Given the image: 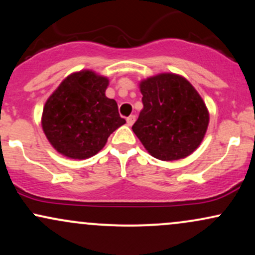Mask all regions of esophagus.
Instances as JSON below:
<instances>
[{
	"instance_id": "esophagus-1",
	"label": "esophagus",
	"mask_w": 255,
	"mask_h": 255,
	"mask_svg": "<svg viewBox=\"0 0 255 255\" xmlns=\"http://www.w3.org/2000/svg\"><path fill=\"white\" fill-rule=\"evenodd\" d=\"M135 120H136V116L135 115L128 116V118H127V125L128 126H131V125L134 124V122H135Z\"/></svg>"
}]
</instances>
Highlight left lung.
<instances>
[{
	"instance_id": "1",
	"label": "left lung",
	"mask_w": 255,
	"mask_h": 255,
	"mask_svg": "<svg viewBox=\"0 0 255 255\" xmlns=\"http://www.w3.org/2000/svg\"><path fill=\"white\" fill-rule=\"evenodd\" d=\"M140 91L144 108L131 129L148 153L177 160L197 150L209 126V111L191 83L163 73L142 80Z\"/></svg>"
}]
</instances>
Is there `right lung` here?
<instances>
[{
	"instance_id": "obj_1",
	"label": "right lung",
	"mask_w": 255,
	"mask_h": 255,
	"mask_svg": "<svg viewBox=\"0 0 255 255\" xmlns=\"http://www.w3.org/2000/svg\"><path fill=\"white\" fill-rule=\"evenodd\" d=\"M109 80L92 71L67 77L48 98L42 127L57 152L73 159L98 153L114 130L126 124L118 103L105 96Z\"/></svg>"
}]
</instances>
